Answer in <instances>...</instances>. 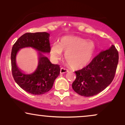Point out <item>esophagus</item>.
Returning a JSON list of instances; mask_svg holds the SVG:
<instances>
[{
	"mask_svg": "<svg viewBox=\"0 0 125 125\" xmlns=\"http://www.w3.org/2000/svg\"><path fill=\"white\" fill-rule=\"evenodd\" d=\"M68 72V70L67 69H65L64 68V67H62L61 69V74H63V73H66Z\"/></svg>",
	"mask_w": 125,
	"mask_h": 125,
	"instance_id": "34e87169",
	"label": "esophagus"
}]
</instances>
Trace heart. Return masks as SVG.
<instances>
[{
    "label": "heart",
    "mask_w": 125,
    "mask_h": 125,
    "mask_svg": "<svg viewBox=\"0 0 125 125\" xmlns=\"http://www.w3.org/2000/svg\"><path fill=\"white\" fill-rule=\"evenodd\" d=\"M63 51L65 53L67 63L73 69H79L89 64L95 52L94 42L74 36H66L60 41L59 44L52 45L51 53L54 59H61Z\"/></svg>",
    "instance_id": "1"
}]
</instances>
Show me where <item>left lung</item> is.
<instances>
[{
  "label": "left lung",
  "instance_id": "1",
  "mask_svg": "<svg viewBox=\"0 0 125 125\" xmlns=\"http://www.w3.org/2000/svg\"><path fill=\"white\" fill-rule=\"evenodd\" d=\"M119 53L114 45L94 57L88 65L75 72L76 78L72 83L74 92L90 97L101 92L114 79Z\"/></svg>",
  "mask_w": 125,
  "mask_h": 125
}]
</instances>
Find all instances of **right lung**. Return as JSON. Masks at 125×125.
I'll use <instances>...</instances> for the list:
<instances>
[{
  "label": "right lung",
  "mask_w": 125,
  "mask_h": 125,
  "mask_svg": "<svg viewBox=\"0 0 125 125\" xmlns=\"http://www.w3.org/2000/svg\"><path fill=\"white\" fill-rule=\"evenodd\" d=\"M49 34L46 32L26 33L17 40L12 47L11 64L12 75L16 83L27 92L39 95L49 91L54 80L59 75V64H52L43 53H49ZM31 47L39 51V63L37 70L31 74L23 73L17 66L15 56L21 48Z\"/></svg>",
  "instance_id": "add662e5"
}]
</instances>
